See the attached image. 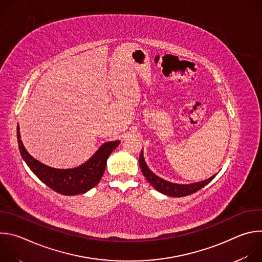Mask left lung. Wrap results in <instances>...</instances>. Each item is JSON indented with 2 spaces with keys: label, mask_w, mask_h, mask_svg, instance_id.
Returning a JSON list of instances; mask_svg holds the SVG:
<instances>
[{
  "label": "left lung",
  "mask_w": 262,
  "mask_h": 262,
  "mask_svg": "<svg viewBox=\"0 0 262 262\" xmlns=\"http://www.w3.org/2000/svg\"><path fill=\"white\" fill-rule=\"evenodd\" d=\"M139 164H140L142 173L145 176V178L147 179V181L150 183L158 192H160L164 195L170 196V197H184V196L191 195V194L199 191L200 189H202L203 186H205L207 183H209L216 175V174H214L205 180L194 182V183H184V184L173 183V182L167 181V180L157 176L150 169L148 168V166L144 160L143 150L140 154Z\"/></svg>",
  "instance_id": "obj_1"
}]
</instances>
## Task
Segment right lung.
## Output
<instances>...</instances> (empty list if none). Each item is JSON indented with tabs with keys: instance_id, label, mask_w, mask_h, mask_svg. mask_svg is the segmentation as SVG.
Masks as SVG:
<instances>
[{
	"instance_id": "right-lung-1",
	"label": "right lung",
	"mask_w": 262,
	"mask_h": 262,
	"mask_svg": "<svg viewBox=\"0 0 262 262\" xmlns=\"http://www.w3.org/2000/svg\"><path fill=\"white\" fill-rule=\"evenodd\" d=\"M17 142L21 158L31 171L49 188L66 196L85 194L94 188L104 173L107 158L120 144L119 140L105 142L87 162L81 166L71 169H57L37 161L27 151L20 140L18 125Z\"/></svg>"
}]
</instances>
